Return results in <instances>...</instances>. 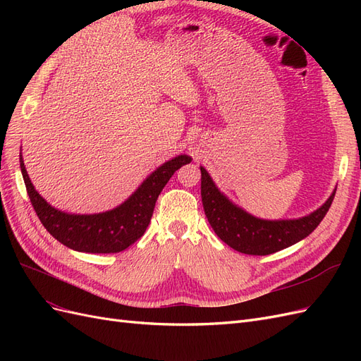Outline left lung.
Returning a JSON list of instances; mask_svg holds the SVG:
<instances>
[{"mask_svg":"<svg viewBox=\"0 0 361 361\" xmlns=\"http://www.w3.org/2000/svg\"><path fill=\"white\" fill-rule=\"evenodd\" d=\"M202 171V202L207 221L216 236L244 255L267 256L309 236L329 212L336 191L318 211L298 220L267 221L247 214L218 191L207 171Z\"/></svg>","mask_w":361,"mask_h":361,"instance_id":"left-lung-1","label":"left lung"}]
</instances>
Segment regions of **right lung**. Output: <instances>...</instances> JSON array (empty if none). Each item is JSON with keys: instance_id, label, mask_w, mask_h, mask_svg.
I'll return each mask as SVG.
<instances>
[{"instance_id": "add662e5", "label": "right lung", "mask_w": 361, "mask_h": 361, "mask_svg": "<svg viewBox=\"0 0 361 361\" xmlns=\"http://www.w3.org/2000/svg\"><path fill=\"white\" fill-rule=\"evenodd\" d=\"M19 162L30 202L42 224L59 243L82 253H118L143 236L162 188L191 158L179 155L162 164L123 204L93 215H71L54 209L32 187L23 155Z\"/></svg>"}]
</instances>
